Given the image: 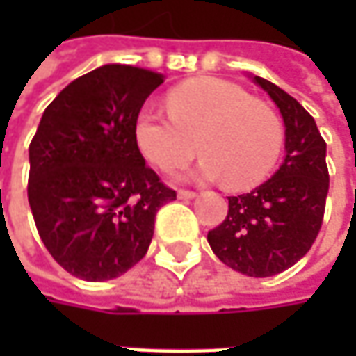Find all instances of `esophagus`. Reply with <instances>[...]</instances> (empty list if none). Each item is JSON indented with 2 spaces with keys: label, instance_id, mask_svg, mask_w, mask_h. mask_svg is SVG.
Instances as JSON below:
<instances>
[{
  "label": "esophagus",
  "instance_id": "1",
  "mask_svg": "<svg viewBox=\"0 0 356 356\" xmlns=\"http://www.w3.org/2000/svg\"><path fill=\"white\" fill-rule=\"evenodd\" d=\"M196 196V192L194 190H178V198L188 200V198H194Z\"/></svg>",
  "mask_w": 356,
  "mask_h": 356
}]
</instances>
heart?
Instances as JSON below:
<instances>
[{
  "label": "heart",
  "mask_w": 356,
  "mask_h": 356,
  "mask_svg": "<svg viewBox=\"0 0 356 356\" xmlns=\"http://www.w3.org/2000/svg\"><path fill=\"white\" fill-rule=\"evenodd\" d=\"M168 117L144 111L134 122V143L162 172L184 166L196 154L204 178L224 176L234 190L264 182L283 146L280 117L267 104L222 79H194L166 95Z\"/></svg>",
  "instance_id": "obj_1"
}]
</instances>
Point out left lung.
Returning a JSON list of instances; mask_svg holds the SVG:
<instances>
[{
  "instance_id": "1",
  "label": "left lung",
  "mask_w": 356,
  "mask_h": 356,
  "mask_svg": "<svg viewBox=\"0 0 356 356\" xmlns=\"http://www.w3.org/2000/svg\"><path fill=\"white\" fill-rule=\"evenodd\" d=\"M277 104L285 124V160L250 194L229 196L227 216L208 232L212 252L250 277H271L295 266L319 236L329 192L327 144L291 95L253 79Z\"/></svg>"
}]
</instances>
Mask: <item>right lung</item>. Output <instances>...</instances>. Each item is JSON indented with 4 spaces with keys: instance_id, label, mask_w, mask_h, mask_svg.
Returning <instances> with one entry per match:
<instances>
[{
    "instance_id": "add662e5",
    "label": "right lung",
    "mask_w": 356,
    "mask_h": 356,
    "mask_svg": "<svg viewBox=\"0 0 356 356\" xmlns=\"http://www.w3.org/2000/svg\"><path fill=\"white\" fill-rule=\"evenodd\" d=\"M164 79L103 65L55 97L29 144L27 198L39 238L79 280H115L136 266L156 212L176 200L134 143L138 113Z\"/></svg>"
}]
</instances>
